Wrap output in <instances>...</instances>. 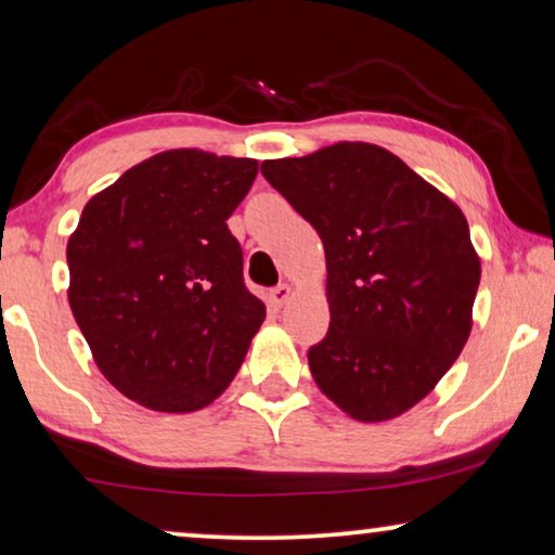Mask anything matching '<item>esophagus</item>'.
Wrapping results in <instances>:
<instances>
[{"label": "esophagus", "instance_id": "34e87169", "mask_svg": "<svg viewBox=\"0 0 555 555\" xmlns=\"http://www.w3.org/2000/svg\"><path fill=\"white\" fill-rule=\"evenodd\" d=\"M291 285H287V283H280V285H275V287H272V291H270V302L272 305H275V308H283V305L287 302V297H291Z\"/></svg>", "mask_w": 555, "mask_h": 555}]
</instances>
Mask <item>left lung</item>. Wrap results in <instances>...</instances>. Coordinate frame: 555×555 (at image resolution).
Instances as JSON below:
<instances>
[{
  "label": "left lung",
  "mask_w": 555,
  "mask_h": 555,
  "mask_svg": "<svg viewBox=\"0 0 555 555\" xmlns=\"http://www.w3.org/2000/svg\"><path fill=\"white\" fill-rule=\"evenodd\" d=\"M260 172L325 247L331 327L308 350L318 388L363 423L405 413L470 335L480 260L463 212L377 144L337 142Z\"/></svg>",
  "instance_id": "obj_1"
}]
</instances>
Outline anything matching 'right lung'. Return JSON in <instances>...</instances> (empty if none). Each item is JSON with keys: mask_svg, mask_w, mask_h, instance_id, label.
<instances>
[{"mask_svg": "<svg viewBox=\"0 0 555 555\" xmlns=\"http://www.w3.org/2000/svg\"><path fill=\"white\" fill-rule=\"evenodd\" d=\"M258 159L170 150L85 205L69 308L102 375L159 413L210 405L243 365L264 305L228 228Z\"/></svg>", "mask_w": 555, "mask_h": 555, "instance_id": "right-lung-1", "label": "right lung"}]
</instances>
